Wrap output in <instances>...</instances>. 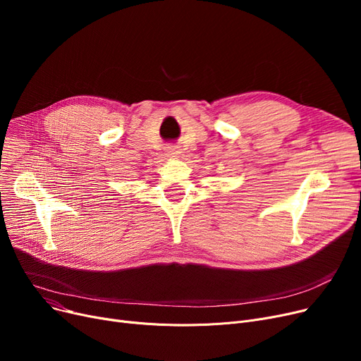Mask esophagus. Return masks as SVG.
Here are the masks:
<instances>
[{
    "instance_id": "1",
    "label": "esophagus",
    "mask_w": 361,
    "mask_h": 361,
    "mask_svg": "<svg viewBox=\"0 0 361 361\" xmlns=\"http://www.w3.org/2000/svg\"><path fill=\"white\" fill-rule=\"evenodd\" d=\"M166 155L176 158L177 155H180V149L177 146H168L166 147Z\"/></svg>"
}]
</instances>
